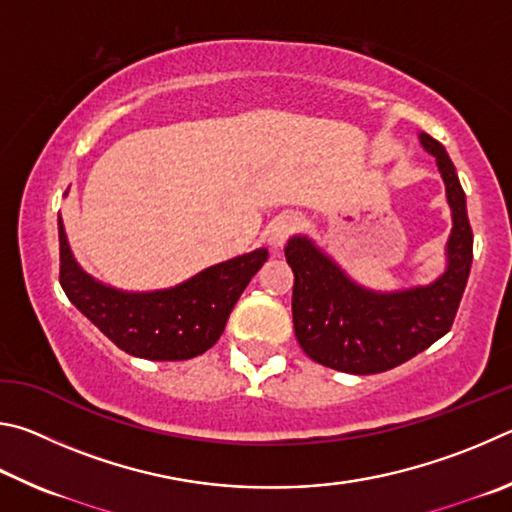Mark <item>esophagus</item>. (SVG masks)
I'll return each mask as SVG.
<instances>
[{"mask_svg":"<svg viewBox=\"0 0 512 512\" xmlns=\"http://www.w3.org/2000/svg\"><path fill=\"white\" fill-rule=\"evenodd\" d=\"M297 227H299L297 215H292V213L276 215L270 224V229H267V242H270L274 249H279L285 245V242H288V238L294 231H297Z\"/></svg>","mask_w":512,"mask_h":512,"instance_id":"1","label":"esophagus"}]
</instances>
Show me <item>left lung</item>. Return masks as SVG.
Here are the masks:
<instances>
[{
    "mask_svg": "<svg viewBox=\"0 0 512 512\" xmlns=\"http://www.w3.org/2000/svg\"><path fill=\"white\" fill-rule=\"evenodd\" d=\"M420 143L436 157L452 209L447 267L434 283L400 292L357 285L306 236H294L285 258L294 272V335L310 360L328 369L371 375L423 353L452 328L472 265V227L452 159L427 132Z\"/></svg>",
    "mask_w": 512,
    "mask_h": 512,
    "instance_id": "8db88e82",
    "label": "left lung"
}]
</instances>
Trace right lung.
Returning a JSON list of instances; mask_svg holds the SVG:
<instances>
[{
	"instance_id": "add662e5",
	"label": "right lung",
	"mask_w": 512,
	"mask_h": 512,
	"mask_svg": "<svg viewBox=\"0 0 512 512\" xmlns=\"http://www.w3.org/2000/svg\"><path fill=\"white\" fill-rule=\"evenodd\" d=\"M60 285L67 299L116 346L152 362L191 360L218 342L233 306L263 263L256 249L193 279L157 292H123L103 285L76 263L58 218Z\"/></svg>"
}]
</instances>
